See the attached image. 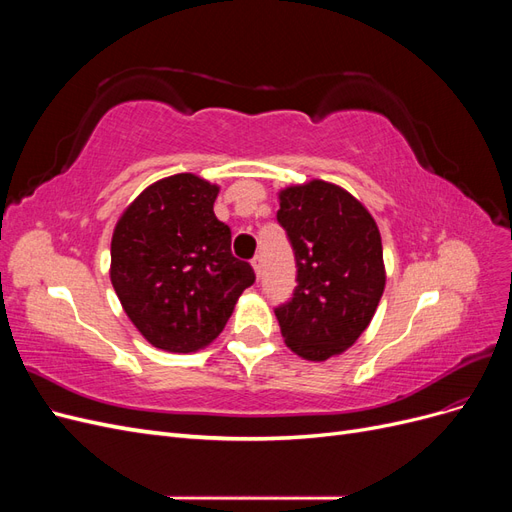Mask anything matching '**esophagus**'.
I'll return each instance as SVG.
<instances>
[{
	"mask_svg": "<svg viewBox=\"0 0 512 512\" xmlns=\"http://www.w3.org/2000/svg\"><path fill=\"white\" fill-rule=\"evenodd\" d=\"M252 269H254L256 277H258V275H260V256H254V258H252Z\"/></svg>",
	"mask_w": 512,
	"mask_h": 512,
	"instance_id": "esophagus-1",
	"label": "esophagus"
}]
</instances>
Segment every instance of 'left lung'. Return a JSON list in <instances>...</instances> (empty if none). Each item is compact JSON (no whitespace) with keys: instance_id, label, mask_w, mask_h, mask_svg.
<instances>
[{"instance_id":"left-lung-1","label":"left lung","mask_w":512,"mask_h":512,"mask_svg":"<svg viewBox=\"0 0 512 512\" xmlns=\"http://www.w3.org/2000/svg\"><path fill=\"white\" fill-rule=\"evenodd\" d=\"M277 200L299 286L275 316L294 354L327 361L346 352L376 314L386 284L380 230L359 198L329 181L288 185Z\"/></svg>"}]
</instances>
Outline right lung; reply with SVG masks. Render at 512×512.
Instances as JSON below:
<instances>
[{
	"instance_id": "right-lung-1",
	"label": "right lung",
	"mask_w": 512,
	"mask_h": 512,
	"mask_svg": "<svg viewBox=\"0 0 512 512\" xmlns=\"http://www.w3.org/2000/svg\"><path fill=\"white\" fill-rule=\"evenodd\" d=\"M218 183L194 173L164 177L123 209L111 241V284L151 346L196 352L222 333L256 275L230 252L215 218Z\"/></svg>"
}]
</instances>
